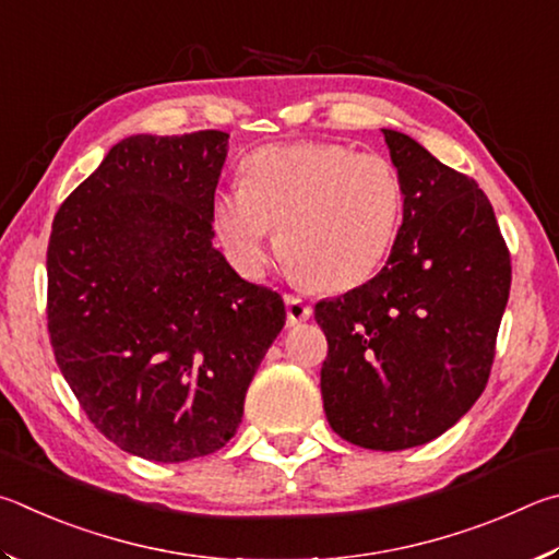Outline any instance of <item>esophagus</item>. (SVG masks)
I'll list each match as a JSON object with an SVG mask.
<instances>
[{"label": "esophagus", "instance_id": "esophagus-1", "mask_svg": "<svg viewBox=\"0 0 559 559\" xmlns=\"http://www.w3.org/2000/svg\"><path fill=\"white\" fill-rule=\"evenodd\" d=\"M285 305H287V321L289 326L301 324V321H307L311 317V307L307 305L305 299H299L295 295H287L285 297Z\"/></svg>", "mask_w": 559, "mask_h": 559}]
</instances>
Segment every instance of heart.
<instances>
[{
  "label": "heart",
  "instance_id": "b5f03b06",
  "mask_svg": "<svg viewBox=\"0 0 559 559\" xmlns=\"http://www.w3.org/2000/svg\"><path fill=\"white\" fill-rule=\"evenodd\" d=\"M211 215L240 270L262 272L282 230V254L297 274L344 292L364 285L393 245L403 181L385 156L344 144L264 146L245 164V183L215 193Z\"/></svg>",
  "mask_w": 559,
  "mask_h": 559
}]
</instances>
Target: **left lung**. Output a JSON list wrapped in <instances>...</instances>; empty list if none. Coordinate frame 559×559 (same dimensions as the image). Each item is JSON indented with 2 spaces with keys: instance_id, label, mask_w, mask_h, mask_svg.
<instances>
[{
  "instance_id": "8db88e82",
  "label": "left lung",
  "mask_w": 559,
  "mask_h": 559,
  "mask_svg": "<svg viewBox=\"0 0 559 559\" xmlns=\"http://www.w3.org/2000/svg\"><path fill=\"white\" fill-rule=\"evenodd\" d=\"M403 181L385 267L319 301L321 397L346 442L400 452L454 427L484 393L511 292V254L486 193L413 136L383 130Z\"/></svg>"
}]
</instances>
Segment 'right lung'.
I'll return each mask as SVG.
<instances>
[{
	"mask_svg": "<svg viewBox=\"0 0 559 559\" xmlns=\"http://www.w3.org/2000/svg\"><path fill=\"white\" fill-rule=\"evenodd\" d=\"M228 136L132 134L61 203L48 334L91 423L127 454L179 464L238 432L285 301L213 248Z\"/></svg>",
	"mask_w": 559,
	"mask_h": 559,
	"instance_id": "add662e5",
	"label": "right lung"
}]
</instances>
